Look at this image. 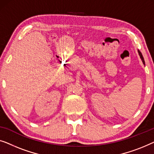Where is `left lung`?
Returning <instances> with one entry per match:
<instances>
[{"instance_id": "8db88e82", "label": "left lung", "mask_w": 154, "mask_h": 154, "mask_svg": "<svg viewBox=\"0 0 154 154\" xmlns=\"http://www.w3.org/2000/svg\"><path fill=\"white\" fill-rule=\"evenodd\" d=\"M138 53H139V55H140V58H141V59H142V60L143 63H144V65H145V62H144V58H143V56H142V53L140 52V51L139 50H138Z\"/></svg>"}]
</instances>
